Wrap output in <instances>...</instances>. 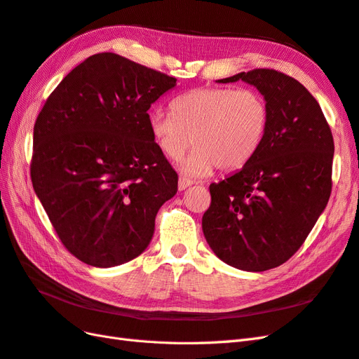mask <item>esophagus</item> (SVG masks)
<instances>
[{"instance_id":"1","label":"esophagus","mask_w":359,"mask_h":359,"mask_svg":"<svg viewBox=\"0 0 359 359\" xmlns=\"http://www.w3.org/2000/svg\"><path fill=\"white\" fill-rule=\"evenodd\" d=\"M191 184H193V181H190V180H187V178L181 177V178H180V181H178V189L182 191V190H186L187 187H190Z\"/></svg>"}]
</instances>
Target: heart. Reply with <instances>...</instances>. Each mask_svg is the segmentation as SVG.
Returning a JSON list of instances; mask_svg holds the SVG:
<instances>
[{
    "label": "heart",
    "mask_w": 359,
    "mask_h": 359,
    "mask_svg": "<svg viewBox=\"0 0 359 359\" xmlns=\"http://www.w3.org/2000/svg\"><path fill=\"white\" fill-rule=\"evenodd\" d=\"M172 115L153 112L148 127L157 148L168 158L180 161L187 177H206L219 166L233 170L244 166L262 144L268 128V104L250 88H198L177 97Z\"/></svg>",
    "instance_id": "heart-1"
}]
</instances>
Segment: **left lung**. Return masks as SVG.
Wrapping results in <instances>:
<instances>
[{
    "mask_svg": "<svg viewBox=\"0 0 359 359\" xmlns=\"http://www.w3.org/2000/svg\"><path fill=\"white\" fill-rule=\"evenodd\" d=\"M236 81L264 95L268 128L240 170L210 186L202 231L224 264L260 273L295 255L323 212L332 186L334 140L319 103L297 79L256 69L215 82Z\"/></svg>",
    "mask_w": 359,
    "mask_h": 359,
    "instance_id": "1",
    "label": "left lung"
}]
</instances>
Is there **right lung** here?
Wrapping results in <instances>:
<instances>
[{
	"mask_svg": "<svg viewBox=\"0 0 359 359\" xmlns=\"http://www.w3.org/2000/svg\"><path fill=\"white\" fill-rule=\"evenodd\" d=\"M177 79L111 52L74 67L34 126L32 187L69 252L97 268L137 257L178 175L157 148L148 109Z\"/></svg>",
	"mask_w": 359,
	"mask_h": 359,
	"instance_id": "add662e5",
	"label": "right lung"
}]
</instances>
